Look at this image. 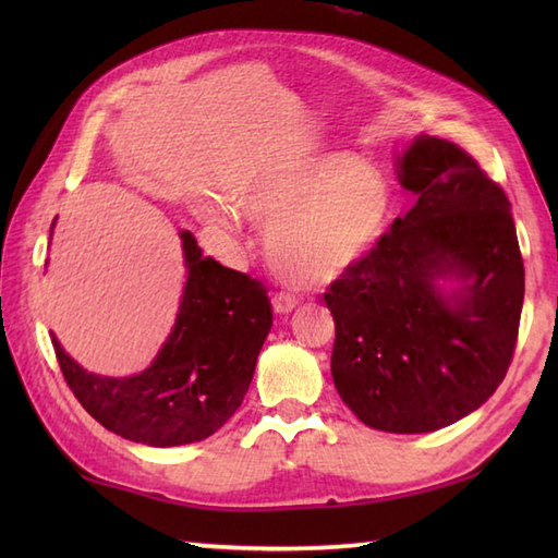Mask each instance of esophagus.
Here are the masks:
<instances>
[{"mask_svg": "<svg viewBox=\"0 0 558 558\" xmlns=\"http://www.w3.org/2000/svg\"><path fill=\"white\" fill-rule=\"evenodd\" d=\"M298 304H300V300L294 298L292 292L280 290V292L272 294V310H276L278 314H288V312H292Z\"/></svg>", "mask_w": 558, "mask_h": 558, "instance_id": "1", "label": "esophagus"}]
</instances>
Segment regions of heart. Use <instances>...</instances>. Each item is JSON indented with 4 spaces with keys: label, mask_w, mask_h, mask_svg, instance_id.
<instances>
[{
    "label": "heart",
    "mask_w": 558,
    "mask_h": 558,
    "mask_svg": "<svg viewBox=\"0 0 558 558\" xmlns=\"http://www.w3.org/2000/svg\"><path fill=\"white\" fill-rule=\"evenodd\" d=\"M390 201L381 172L354 162L348 153H318L260 170L236 204L252 220L268 225L266 254L280 278L322 288L374 246L388 222ZM208 220L228 228L234 210L216 204Z\"/></svg>",
    "instance_id": "b5f03b06"
}]
</instances>
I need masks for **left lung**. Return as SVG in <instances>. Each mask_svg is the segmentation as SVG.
Returning a JSON list of instances; mask_svg holds the SVG:
<instances>
[{"instance_id": "left-lung-1", "label": "left lung", "mask_w": 558, "mask_h": 558, "mask_svg": "<svg viewBox=\"0 0 558 558\" xmlns=\"http://www.w3.org/2000/svg\"><path fill=\"white\" fill-rule=\"evenodd\" d=\"M417 196L324 294L330 374L374 429L424 434L487 402L513 362L525 294L511 201L468 150L420 136L398 162ZM462 277L444 299L435 280Z\"/></svg>"}]
</instances>
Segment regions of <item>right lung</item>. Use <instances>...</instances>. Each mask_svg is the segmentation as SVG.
<instances>
[{"label":"right lung","mask_w":558,"mask_h":558,"mask_svg":"<svg viewBox=\"0 0 558 558\" xmlns=\"http://www.w3.org/2000/svg\"><path fill=\"white\" fill-rule=\"evenodd\" d=\"M182 244L189 276L180 316L146 372L88 374L52 338L59 369L83 410L117 436L156 448L201 441L232 417L272 326L264 282L201 254L189 230Z\"/></svg>","instance_id":"add662e5"}]
</instances>
